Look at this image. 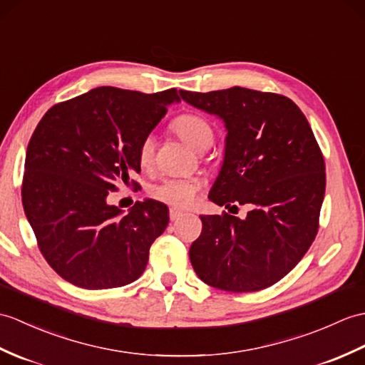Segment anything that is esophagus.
Returning a JSON list of instances; mask_svg holds the SVG:
<instances>
[{
	"label": "esophagus",
	"instance_id": "obj_1",
	"mask_svg": "<svg viewBox=\"0 0 365 365\" xmlns=\"http://www.w3.org/2000/svg\"><path fill=\"white\" fill-rule=\"evenodd\" d=\"M183 216V211L177 210V208H171L169 210V217H171V221H179V219Z\"/></svg>",
	"mask_w": 365,
	"mask_h": 365
}]
</instances>
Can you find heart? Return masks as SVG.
<instances>
[{"instance_id": "obj_1", "label": "heart", "mask_w": 365, "mask_h": 365, "mask_svg": "<svg viewBox=\"0 0 365 365\" xmlns=\"http://www.w3.org/2000/svg\"><path fill=\"white\" fill-rule=\"evenodd\" d=\"M174 130L177 135L199 152L210 149L211 144L215 141V132L211 124L200 115L186 113L179 118H175L173 123ZM154 150H155V141L152 135H146L143 138L140 149H138V158L143 166H149L154 160ZM200 190V182L197 179H179V177H166L162 182L152 186L150 194L152 197L165 202L168 205L173 207H188L196 199V194Z\"/></svg>"}]
</instances>
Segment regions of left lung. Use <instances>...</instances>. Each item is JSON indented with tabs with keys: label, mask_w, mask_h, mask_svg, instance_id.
I'll return each instance as SVG.
<instances>
[{
	"label": "left lung",
	"mask_w": 365,
	"mask_h": 365,
	"mask_svg": "<svg viewBox=\"0 0 365 365\" xmlns=\"http://www.w3.org/2000/svg\"><path fill=\"white\" fill-rule=\"evenodd\" d=\"M190 106L222 120L224 162L208 199L250 205L244 219L200 216L191 244L197 277L217 289L253 292L279 282L308 252L325 196V162L311 125L289 98L242 87L194 93Z\"/></svg>",
	"instance_id": "1"
}]
</instances>
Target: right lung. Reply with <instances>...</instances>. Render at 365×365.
Here are the masks:
<instances>
[{
	"mask_svg": "<svg viewBox=\"0 0 365 365\" xmlns=\"http://www.w3.org/2000/svg\"><path fill=\"white\" fill-rule=\"evenodd\" d=\"M177 90L146 95L98 87L51 107L26 150L23 208L40 252L74 286L110 289L140 278L149 249L169 222L168 207L146 199L124 213L107 197L135 185L138 149Z\"/></svg>",
	"mask_w": 365,
	"mask_h": 365,
	"instance_id": "right-lung-1",
	"label": "right lung"
}]
</instances>
